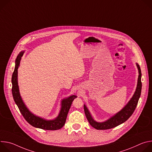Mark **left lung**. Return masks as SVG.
Returning a JSON list of instances; mask_svg holds the SVG:
<instances>
[{
	"label": "left lung",
	"mask_w": 152,
	"mask_h": 152,
	"mask_svg": "<svg viewBox=\"0 0 152 152\" xmlns=\"http://www.w3.org/2000/svg\"><path fill=\"white\" fill-rule=\"evenodd\" d=\"M137 66L138 70V78L137 88L132 97L129 101L127 104L118 113L115 114L114 115L110 118L108 120L103 122H97L92 117L88 108L86 107L85 104L83 105V109L86 118L89 121L90 125L94 128L97 130H106L112 129L115 127L124 122H125L128 118L131 117L134 113L135 108L137 106L139 99L141 96L142 83H141V71L139 65L137 63Z\"/></svg>",
	"instance_id": "1"
}]
</instances>
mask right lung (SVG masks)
Instances as JSON below:
<instances>
[{
    "label": "right lung",
    "mask_w": 152,
    "mask_h": 152,
    "mask_svg": "<svg viewBox=\"0 0 152 152\" xmlns=\"http://www.w3.org/2000/svg\"><path fill=\"white\" fill-rule=\"evenodd\" d=\"M23 53L24 52H21L18 55L15 59V69L12 76V94L14 102L17 105L21 114H22L25 119L32 126L44 130H50V131L58 130L62 128L65 124L72 103L74 99L77 97V96L75 95H72L66 99H64L61 101L60 112L58 116L54 120H47L32 114L28 109V107L26 106L22 99H21L18 85V68L19 67L21 58L22 57Z\"/></svg>",
    "instance_id": "1"
}]
</instances>
